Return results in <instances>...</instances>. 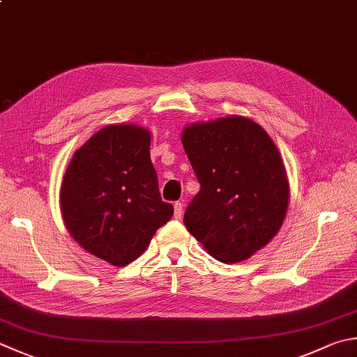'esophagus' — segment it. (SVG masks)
<instances>
[{
  "instance_id": "esophagus-1",
  "label": "esophagus",
  "mask_w": 357,
  "mask_h": 357,
  "mask_svg": "<svg viewBox=\"0 0 357 357\" xmlns=\"http://www.w3.org/2000/svg\"><path fill=\"white\" fill-rule=\"evenodd\" d=\"M181 214H183V204H181V202H176V204H174V216L180 219Z\"/></svg>"
}]
</instances>
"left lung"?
I'll list each match as a JSON object with an SVG mask.
<instances>
[{"label":"left lung","instance_id":"obj_1","mask_svg":"<svg viewBox=\"0 0 357 357\" xmlns=\"http://www.w3.org/2000/svg\"><path fill=\"white\" fill-rule=\"evenodd\" d=\"M181 144L200 191L185 225L225 264L245 261L272 241L289 206V181L278 147L252 119L227 116L188 126Z\"/></svg>","mask_w":357,"mask_h":357}]
</instances>
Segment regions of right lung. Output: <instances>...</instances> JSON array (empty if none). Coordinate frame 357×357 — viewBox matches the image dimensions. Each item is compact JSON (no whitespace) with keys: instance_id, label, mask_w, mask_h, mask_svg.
<instances>
[{"instance_id":"right-lung-1","label":"right lung","mask_w":357,"mask_h":357,"mask_svg":"<svg viewBox=\"0 0 357 357\" xmlns=\"http://www.w3.org/2000/svg\"><path fill=\"white\" fill-rule=\"evenodd\" d=\"M66 230L79 245L123 267L143 253L172 218L151 161V132L110 124L74 152L60 188Z\"/></svg>"}]
</instances>
